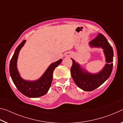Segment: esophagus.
<instances>
[{"mask_svg":"<svg viewBox=\"0 0 123 123\" xmlns=\"http://www.w3.org/2000/svg\"><path fill=\"white\" fill-rule=\"evenodd\" d=\"M66 56H67V57H70V56H71V54H70L69 53L67 54L66 55Z\"/></svg>","mask_w":123,"mask_h":123,"instance_id":"34e87169","label":"esophagus"}]
</instances>
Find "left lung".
I'll return each instance as SVG.
<instances>
[{"label":"left lung","mask_w":123,"mask_h":123,"mask_svg":"<svg viewBox=\"0 0 123 123\" xmlns=\"http://www.w3.org/2000/svg\"><path fill=\"white\" fill-rule=\"evenodd\" d=\"M89 44L92 48H101L103 49L107 63L101 71L96 74H92L83 69L80 64L72 59L73 64L70 72L72 78L79 88L88 92L94 90L109 79L113 69V49L103 34H98L97 37L89 42Z\"/></svg>","instance_id":"8db88e82"}]
</instances>
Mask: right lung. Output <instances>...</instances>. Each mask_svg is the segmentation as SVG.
Here are the masks:
<instances>
[{"label": "right lung", "mask_w": 123, "mask_h": 123, "mask_svg": "<svg viewBox=\"0 0 123 123\" xmlns=\"http://www.w3.org/2000/svg\"><path fill=\"white\" fill-rule=\"evenodd\" d=\"M26 40H24L17 47L10 63V74L17 88L23 94L29 98H38L45 95L49 91L53 80V72L62 62V59L52 63L40 78L35 81L25 80L20 76L17 62L19 53Z\"/></svg>", "instance_id": "obj_1"}]
</instances>
